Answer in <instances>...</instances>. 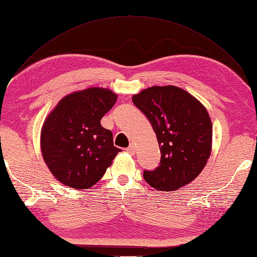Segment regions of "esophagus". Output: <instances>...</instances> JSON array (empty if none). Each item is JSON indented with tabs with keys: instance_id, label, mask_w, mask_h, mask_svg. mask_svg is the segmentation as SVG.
Instances as JSON below:
<instances>
[{
	"instance_id": "esophagus-1",
	"label": "esophagus",
	"mask_w": 257,
	"mask_h": 257,
	"mask_svg": "<svg viewBox=\"0 0 257 257\" xmlns=\"http://www.w3.org/2000/svg\"><path fill=\"white\" fill-rule=\"evenodd\" d=\"M127 151L129 153H131V154H135V152H136V147L134 146V144H130V146L127 148Z\"/></svg>"
}]
</instances>
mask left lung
<instances>
[{
	"label": "left lung",
	"instance_id": "1",
	"mask_svg": "<svg viewBox=\"0 0 257 257\" xmlns=\"http://www.w3.org/2000/svg\"><path fill=\"white\" fill-rule=\"evenodd\" d=\"M133 102L152 124L162 155L159 167L144 169V180L161 191H174L193 181L212 150V121L206 108L174 85L143 90Z\"/></svg>",
	"mask_w": 257,
	"mask_h": 257
}]
</instances>
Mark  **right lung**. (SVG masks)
<instances>
[{"label": "right lung", "instance_id": "obj_1", "mask_svg": "<svg viewBox=\"0 0 257 257\" xmlns=\"http://www.w3.org/2000/svg\"><path fill=\"white\" fill-rule=\"evenodd\" d=\"M117 95L108 89L90 88L58 102L45 119L41 151L51 173L63 185L89 189L100 180L120 149L101 119Z\"/></svg>", "mask_w": 257, "mask_h": 257}]
</instances>
